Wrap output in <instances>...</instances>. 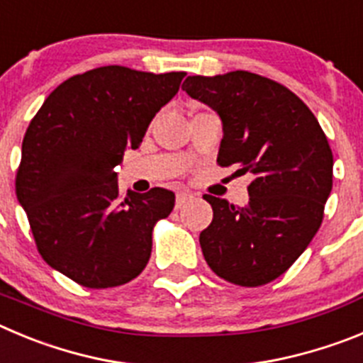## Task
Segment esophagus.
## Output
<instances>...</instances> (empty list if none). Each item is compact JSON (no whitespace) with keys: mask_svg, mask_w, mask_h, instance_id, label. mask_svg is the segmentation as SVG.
Returning a JSON list of instances; mask_svg holds the SVG:
<instances>
[{"mask_svg":"<svg viewBox=\"0 0 363 363\" xmlns=\"http://www.w3.org/2000/svg\"><path fill=\"white\" fill-rule=\"evenodd\" d=\"M191 198H192V196L189 194V192H178V194H176V208L184 207V205L187 203Z\"/></svg>","mask_w":363,"mask_h":363,"instance_id":"34e87169","label":"esophagus"}]
</instances>
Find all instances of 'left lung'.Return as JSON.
Instances as JSON below:
<instances>
[{
    "mask_svg": "<svg viewBox=\"0 0 363 363\" xmlns=\"http://www.w3.org/2000/svg\"><path fill=\"white\" fill-rule=\"evenodd\" d=\"M182 89L221 118L218 164L254 176L245 207L203 196L214 211L199 234L205 261L232 284H268L297 261L320 228L333 187L328 138L294 91L257 73L192 75Z\"/></svg>",
    "mask_w": 363,
    "mask_h": 363,
    "instance_id": "8db88e82",
    "label": "left lung"
}]
</instances>
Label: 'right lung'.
I'll return each mask as SVG.
<instances>
[{"instance_id": "1", "label": "right lung", "mask_w": 363, "mask_h": 363, "mask_svg": "<svg viewBox=\"0 0 363 363\" xmlns=\"http://www.w3.org/2000/svg\"><path fill=\"white\" fill-rule=\"evenodd\" d=\"M184 72L102 66L73 75L43 102L23 138L16 194L41 257L86 288L140 275L152 227L174 194L155 187L122 198L113 169L140 145L156 113L178 93Z\"/></svg>"}]
</instances>
